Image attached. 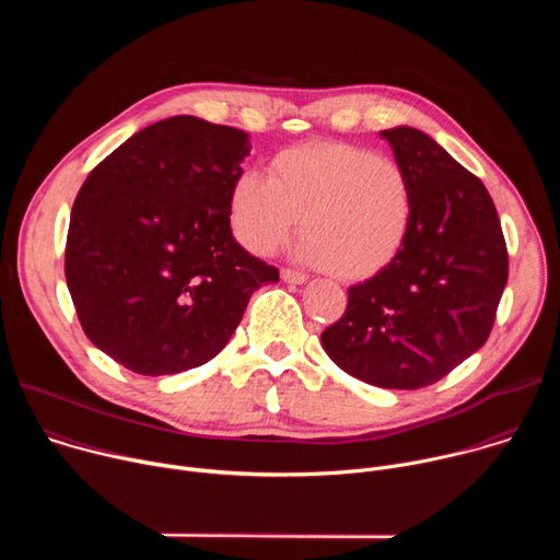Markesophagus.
I'll use <instances>...</instances> for the list:
<instances>
[{"label": "esophagus", "mask_w": 560, "mask_h": 560, "mask_svg": "<svg viewBox=\"0 0 560 560\" xmlns=\"http://www.w3.org/2000/svg\"><path fill=\"white\" fill-rule=\"evenodd\" d=\"M281 279H283L285 283H296V285H301V283L307 281V277H305L303 272H296V270H290V268H281Z\"/></svg>", "instance_id": "obj_1"}]
</instances>
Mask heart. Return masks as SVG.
Returning <instances> with one entry per match:
<instances>
[{"mask_svg": "<svg viewBox=\"0 0 560 560\" xmlns=\"http://www.w3.org/2000/svg\"><path fill=\"white\" fill-rule=\"evenodd\" d=\"M412 212V182L396 159L335 139L279 150L268 179L242 173L228 195L230 228L246 250L275 253L301 219L299 255L343 281L383 272L406 246Z\"/></svg>", "mask_w": 560, "mask_h": 560, "instance_id": "obj_1", "label": "heart"}]
</instances>
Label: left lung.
<instances>
[{"label": "left lung", "mask_w": 560, "mask_h": 560, "mask_svg": "<svg viewBox=\"0 0 560 560\" xmlns=\"http://www.w3.org/2000/svg\"><path fill=\"white\" fill-rule=\"evenodd\" d=\"M381 137L412 182L410 232L383 272L348 290V307L322 343L370 385L417 389L488 341L508 283V246L483 182L432 137L410 126Z\"/></svg>", "instance_id": "left-lung-1"}]
</instances>
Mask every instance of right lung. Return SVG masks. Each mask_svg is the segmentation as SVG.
I'll use <instances>...</instances> for the list:
<instances>
[{"mask_svg":"<svg viewBox=\"0 0 560 560\" xmlns=\"http://www.w3.org/2000/svg\"><path fill=\"white\" fill-rule=\"evenodd\" d=\"M248 135L199 117L156 121L97 164L66 236V283L86 337L124 368L177 374L230 341L279 270L234 242L232 182Z\"/></svg>","mask_w":560,"mask_h":560,"instance_id":"1","label":"right lung"}]
</instances>
